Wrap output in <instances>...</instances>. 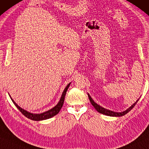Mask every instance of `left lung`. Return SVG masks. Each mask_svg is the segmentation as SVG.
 Listing matches in <instances>:
<instances>
[{"label":"left lung","mask_w":149,"mask_h":149,"mask_svg":"<svg viewBox=\"0 0 149 149\" xmlns=\"http://www.w3.org/2000/svg\"><path fill=\"white\" fill-rule=\"evenodd\" d=\"M88 98H89V100L90 101H91V104H93L94 107H95V109L98 112H99L100 113H102V114H104L105 115V116H112V117H121V116H124V115L127 114V113L129 111H130L134 107V106L136 105V104L137 103L138 100H137L136 102H135L130 107H129L127 109H126L123 112H114V111H110V110H108V109H104L103 107H100V105H98V104H96V102L94 101L93 100V98H91V96H90L89 94H88Z\"/></svg>","instance_id":"left-lung-1"}]
</instances>
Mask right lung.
<instances>
[{"label": "right lung", "instance_id": "1", "mask_svg": "<svg viewBox=\"0 0 149 149\" xmlns=\"http://www.w3.org/2000/svg\"><path fill=\"white\" fill-rule=\"evenodd\" d=\"M70 84L71 83L69 84L65 87V88L64 89V91H63V94L61 95V97L60 100L58 101L57 104H56V106H54L53 108H52L51 109L47 111H46V112L42 113H40V114L32 113H30V112L27 111H26V110L23 109L22 108H21L13 100V98L11 97V96H10V97H11L12 101L14 103L15 105L17 107V108L20 111L21 113H22L24 116H25L26 117H28V119H32V120H34V121L45 120V119H47L51 118V117H54V116H56V114H58V112L60 111L61 109L62 108L65 96L67 91H68V89L69 86H70Z\"/></svg>", "mask_w": 149, "mask_h": 149}]
</instances>
